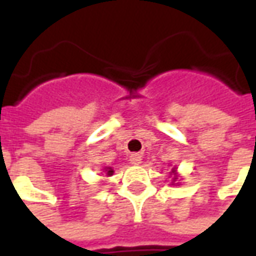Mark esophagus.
Listing matches in <instances>:
<instances>
[{
    "label": "esophagus",
    "mask_w": 256,
    "mask_h": 256,
    "mask_svg": "<svg viewBox=\"0 0 256 256\" xmlns=\"http://www.w3.org/2000/svg\"><path fill=\"white\" fill-rule=\"evenodd\" d=\"M141 160H142L141 154H132V155H130V163H133V164H140Z\"/></svg>",
    "instance_id": "obj_1"
}]
</instances>
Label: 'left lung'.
Masks as SVG:
<instances>
[{
  "label": "left lung",
  "instance_id": "1",
  "mask_svg": "<svg viewBox=\"0 0 256 256\" xmlns=\"http://www.w3.org/2000/svg\"><path fill=\"white\" fill-rule=\"evenodd\" d=\"M174 180H176V178H174Z\"/></svg>",
  "mask_w": 256,
  "mask_h": 256
}]
</instances>
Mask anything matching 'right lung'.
Segmentation results:
<instances>
[{"mask_svg": "<svg viewBox=\"0 0 256 256\" xmlns=\"http://www.w3.org/2000/svg\"><path fill=\"white\" fill-rule=\"evenodd\" d=\"M112 172H114V170H112L111 167H110V168L106 170V174H108V176H112Z\"/></svg>", "mask_w": 256, "mask_h": 256, "instance_id": "1", "label": "right lung"}]
</instances>
